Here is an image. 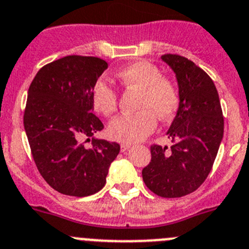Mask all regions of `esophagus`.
Wrapping results in <instances>:
<instances>
[{"label": "esophagus", "mask_w": 249, "mask_h": 249, "mask_svg": "<svg viewBox=\"0 0 249 249\" xmlns=\"http://www.w3.org/2000/svg\"><path fill=\"white\" fill-rule=\"evenodd\" d=\"M130 147H131V145L122 144V146H120V150H122V152H125V151H127V150H129Z\"/></svg>", "instance_id": "obj_1"}]
</instances>
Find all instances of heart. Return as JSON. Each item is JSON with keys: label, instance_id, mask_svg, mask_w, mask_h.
Listing matches in <instances>:
<instances>
[{"label": "heart", "instance_id": "obj_1", "mask_svg": "<svg viewBox=\"0 0 249 249\" xmlns=\"http://www.w3.org/2000/svg\"><path fill=\"white\" fill-rule=\"evenodd\" d=\"M122 86L139 89L138 113L123 114L109 123L108 134L113 140L133 144L144 140L155 130L156 118L162 122L171 119L180 105V90L172 78L162 75L156 64L149 60H138L116 73ZM93 108L109 116L118 107V93L107 80L99 79L91 89Z\"/></svg>", "mask_w": 249, "mask_h": 249}]
</instances>
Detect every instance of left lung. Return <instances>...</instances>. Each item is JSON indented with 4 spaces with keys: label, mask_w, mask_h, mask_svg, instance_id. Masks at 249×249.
Segmentation results:
<instances>
[{
    "label": "left lung",
    "mask_w": 249,
    "mask_h": 249,
    "mask_svg": "<svg viewBox=\"0 0 249 249\" xmlns=\"http://www.w3.org/2000/svg\"><path fill=\"white\" fill-rule=\"evenodd\" d=\"M161 59L176 74L180 105L167 131L171 147L151 145V161L142 169V180L158 196L175 198L205 182L222 141L225 122L213 80L203 69L178 54H163Z\"/></svg>",
    "instance_id": "1"
}]
</instances>
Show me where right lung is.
I'll use <instances>...</instances> for the list:
<instances>
[{
    "label": "right lung",
    "instance_id": "right-lung-1",
    "mask_svg": "<svg viewBox=\"0 0 249 249\" xmlns=\"http://www.w3.org/2000/svg\"><path fill=\"white\" fill-rule=\"evenodd\" d=\"M108 63L67 55L42 67L31 83L23 124L38 171L52 189L84 197L100 191L120 145L91 139L104 125L94 115L91 89Z\"/></svg>",
    "mask_w": 249,
    "mask_h": 249
}]
</instances>
